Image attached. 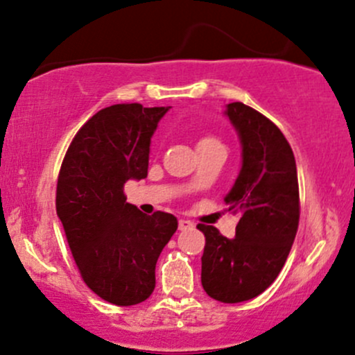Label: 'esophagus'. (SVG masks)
I'll list each match as a JSON object with an SVG mask.
<instances>
[{"instance_id":"1","label":"esophagus","mask_w":355,"mask_h":355,"mask_svg":"<svg viewBox=\"0 0 355 355\" xmlns=\"http://www.w3.org/2000/svg\"><path fill=\"white\" fill-rule=\"evenodd\" d=\"M193 227H194V223L191 222V220H186V218L179 220V230H181V232H184V230H191Z\"/></svg>"}]
</instances>
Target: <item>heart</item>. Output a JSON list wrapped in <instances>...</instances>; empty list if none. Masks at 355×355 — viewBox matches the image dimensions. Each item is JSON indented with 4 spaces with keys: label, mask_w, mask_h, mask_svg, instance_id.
<instances>
[{
    "label": "heart",
    "mask_w": 355,
    "mask_h": 355,
    "mask_svg": "<svg viewBox=\"0 0 355 355\" xmlns=\"http://www.w3.org/2000/svg\"><path fill=\"white\" fill-rule=\"evenodd\" d=\"M205 142H216V140L211 139V137H203V139H201L198 144H205Z\"/></svg>",
    "instance_id": "b5f03b06"
}]
</instances>
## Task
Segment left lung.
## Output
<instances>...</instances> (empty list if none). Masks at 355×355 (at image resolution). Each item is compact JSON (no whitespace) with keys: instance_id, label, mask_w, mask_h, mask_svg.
Returning a JSON list of instances; mask_svg holds the SVG:
<instances>
[{"instance_id":"8db88e82","label":"left lung","mask_w":355,"mask_h":355,"mask_svg":"<svg viewBox=\"0 0 355 355\" xmlns=\"http://www.w3.org/2000/svg\"><path fill=\"white\" fill-rule=\"evenodd\" d=\"M242 147V167L225 196L228 211L240 213L235 237L198 225L207 243L201 284L222 303H240L264 293L283 269L300 222L296 162L283 132L243 103L225 110Z\"/></svg>"}]
</instances>
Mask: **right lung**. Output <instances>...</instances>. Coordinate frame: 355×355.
I'll use <instances>...</instances> for the list:
<instances>
[{"mask_svg": "<svg viewBox=\"0 0 355 355\" xmlns=\"http://www.w3.org/2000/svg\"><path fill=\"white\" fill-rule=\"evenodd\" d=\"M171 106L113 105L76 133L57 181L55 208L72 257L91 291L118 306L142 303L178 218L147 216L127 203L125 182L147 178L150 139Z\"/></svg>", "mask_w": 355, "mask_h": 355, "instance_id": "1", "label": "right lung"}]
</instances>
